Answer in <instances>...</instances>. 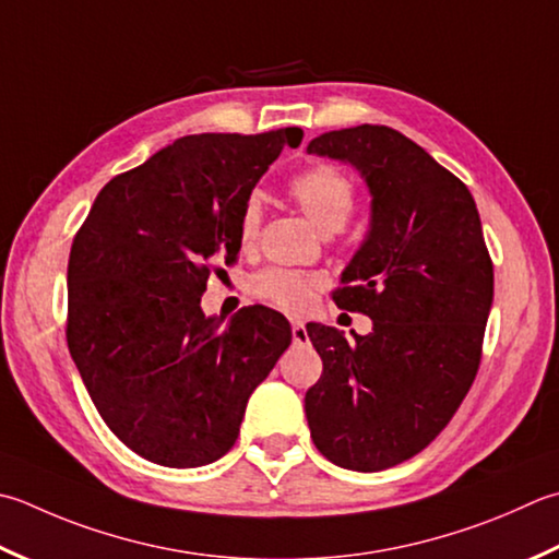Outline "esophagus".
Wrapping results in <instances>:
<instances>
[{"mask_svg":"<svg viewBox=\"0 0 559 559\" xmlns=\"http://www.w3.org/2000/svg\"><path fill=\"white\" fill-rule=\"evenodd\" d=\"M293 344H308V330L302 322H293Z\"/></svg>","mask_w":559,"mask_h":559,"instance_id":"34e87169","label":"esophagus"}]
</instances>
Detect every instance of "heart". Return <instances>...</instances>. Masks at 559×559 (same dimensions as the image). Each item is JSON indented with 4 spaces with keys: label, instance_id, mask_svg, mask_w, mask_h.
<instances>
[{
    "label": "heart",
    "instance_id": "heart-1",
    "mask_svg": "<svg viewBox=\"0 0 559 559\" xmlns=\"http://www.w3.org/2000/svg\"><path fill=\"white\" fill-rule=\"evenodd\" d=\"M286 191L298 203L300 211L310 217L322 233H336L346 225L356 205V183L344 169L332 162H317L312 167L302 169L288 181ZM261 227V203L249 199L239 213V242L251 245ZM320 281L314 276H305L298 271L269 269L261 271L251 281V293L257 298L278 305L288 312H302L310 308L314 290Z\"/></svg>",
    "mask_w": 559,
    "mask_h": 559
}]
</instances>
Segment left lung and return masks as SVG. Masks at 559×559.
Wrapping results in <instances>:
<instances>
[{
    "label": "left lung",
    "instance_id": "left-lung-1",
    "mask_svg": "<svg viewBox=\"0 0 559 559\" xmlns=\"http://www.w3.org/2000/svg\"><path fill=\"white\" fill-rule=\"evenodd\" d=\"M308 152L352 162L373 195L366 242L332 293L373 332L346 342L308 324L322 378L305 395L326 461L378 473L424 451L461 407L483 360L495 266L473 193L388 126L314 138Z\"/></svg>",
    "mask_w": 559,
    "mask_h": 559
}]
</instances>
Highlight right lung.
Masks as SVG:
<instances>
[{"label":"right lung","instance_id":"right-lung-1","mask_svg":"<svg viewBox=\"0 0 559 559\" xmlns=\"http://www.w3.org/2000/svg\"><path fill=\"white\" fill-rule=\"evenodd\" d=\"M300 128L179 138L98 191L68 261V346L94 407L130 451L199 467L235 445L247 400L290 346L281 312L233 322L201 295L239 254V213Z\"/></svg>","mask_w":559,"mask_h":559}]
</instances>
